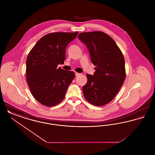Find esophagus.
<instances>
[{"mask_svg": "<svg viewBox=\"0 0 155 155\" xmlns=\"http://www.w3.org/2000/svg\"><path fill=\"white\" fill-rule=\"evenodd\" d=\"M75 76H78L79 75H80V73H77V72H75Z\"/></svg>", "mask_w": 155, "mask_h": 155, "instance_id": "esophagus-1", "label": "esophagus"}]
</instances>
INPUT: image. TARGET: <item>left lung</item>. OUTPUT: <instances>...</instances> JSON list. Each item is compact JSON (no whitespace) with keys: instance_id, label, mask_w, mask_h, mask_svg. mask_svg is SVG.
Returning <instances> with one entry per match:
<instances>
[{"instance_id":"obj_1","label":"left lung","mask_w":155,"mask_h":155,"mask_svg":"<svg viewBox=\"0 0 155 155\" xmlns=\"http://www.w3.org/2000/svg\"><path fill=\"white\" fill-rule=\"evenodd\" d=\"M78 38L87 46L91 61L96 66L93 75L87 74L84 96L89 103L103 106L114 99L125 81L123 54L113 38L103 32H82Z\"/></svg>"}]
</instances>
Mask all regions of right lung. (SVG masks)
I'll use <instances>...</instances> for the list:
<instances>
[{
	"label": "right lung",
	"instance_id": "add662e5",
	"mask_svg": "<svg viewBox=\"0 0 155 155\" xmlns=\"http://www.w3.org/2000/svg\"><path fill=\"white\" fill-rule=\"evenodd\" d=\"M78 34L53 32L41 38L31 50L26 61V80L38 102L53 106L64 98L75 73L58 67L66 59L68 44Z\"/></svg>",
	"mask_w": 155,
	"mask_h": 155
}]
</instances>
